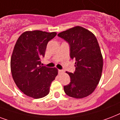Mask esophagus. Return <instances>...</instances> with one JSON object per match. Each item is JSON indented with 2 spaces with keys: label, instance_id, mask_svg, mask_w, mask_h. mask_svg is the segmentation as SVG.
<instances>
[{
  "label": "esophagus",
  "instance_id": "1",
  "mask_svg": "<svg viewBox=\"0 0 120 120\" xmlns=\"http://www.w3.org/2000/svg\"><path fill=\"white\" fill-rule=\"evenodd\" d=\"M58 74H62V73H64V70H58Z\"/></svg>",
  "mask_w": 120,
  "mask_h": 120
}]
</instances>
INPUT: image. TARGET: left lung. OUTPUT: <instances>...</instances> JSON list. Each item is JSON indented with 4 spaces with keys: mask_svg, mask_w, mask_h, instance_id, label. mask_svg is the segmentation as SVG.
Listing matches in <instances>:
<instances>
[{
    "mask_svg": "<svg viewBox=\"0 0 120 120\" xmlns=\"http://www.w3.org/2000/svg\"><path fill=\"white\" fill-rule=\"evenodd\" d=\"M58 36L70 45V55L75 60V71L67 73L70 82L64 86L69 97L82 98L95 90L100 80L103 57L97 38L83 27L77 26L59 33Z\"/></svg>",
    "mask_w": 120,
    "mask_h": 120,
    "instance_id": "1",
    "label": "left lung"
}]
</instances>
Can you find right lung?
<instances>
[{
	"mask_svg": "<svg viewBox=\"0 0 120 120\" xmlns=\"http://www.w3.org/2000/svg\"><path fill=\"white\" fill-rule=\"evenodd\" d=\"M56 35V32L27 31L16 42L10 60L11 72L16 85L28 97L37 99L48 95L58 74L56 68L41 64L47 43Z\"/></svg>",
	"mask_w": 120,
	"mask_h": 120,
	"instance_id": "right-lung-1",
	"label": "right lung"
}]
</instances>
